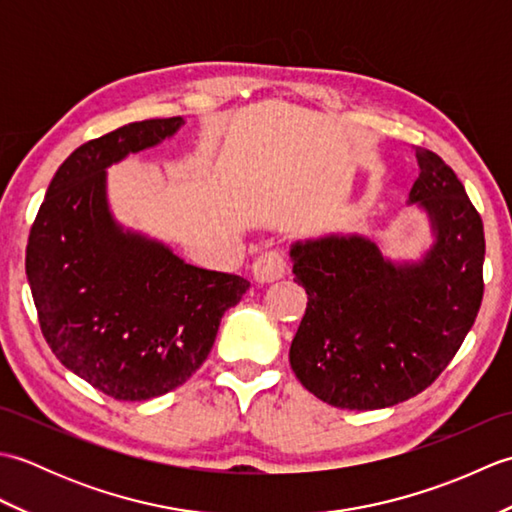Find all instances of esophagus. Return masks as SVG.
<instances>
[{
	"mask_svg": "<svg viewBox=\"0 0 512 512\" xmlns=\"http://www.w3.org/2000/svg\"><path fill=\"white\" fill-rule=\"evenodd\" d=\"M288 266V259L284 255V250H266V253L259 255L253 262V279L264 284V281H275L279 277H284Z\"/></svg>",
	"mask_w": 512,
	"mask_h": 512,
	"instance_id": "esophagus-1",
	"label": "esophagus"
}]
</instances>
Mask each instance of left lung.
<instances>
[{
  "label": "left lung",
  "instance_id": "8db88e82",
  "mask_svg": "<svg viewBox=\"0 0 512 512\" xmlns=\"http://www.w3.org/2000/svg\"><path fill=\"white\" fill-rule=\"evenodd\" d=\"M407 204L433 244L394 262L376 239L332 233L290 246L308 306L290 345L299 383L339 409H385L436 380L473 328L484 295V224L453 169L416 147Z\"/></svg>",
  "mask_w": 512,
  "mask_h": 512
}]
</instances>
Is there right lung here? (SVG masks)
I'll list each match as a JSON object with an SVG mask.
<instances>
[{"label":"right lung","instance_id":"1","mask_svg":"<svg viewBox=\"0 0 512 512\" xmlns=\"http://www.w3.org/2000/svg\"><path fill=\"white\" fill-rule=\"evenodd\" d=\"M182 125V116L151 118L74 149L30 228L26 275L43 336L70 372L116 400H149L189 380L250 286L187 264L110 209L105 169Z\"/></svg>","mask_w":512,"mask_h":512}]
</instances>
